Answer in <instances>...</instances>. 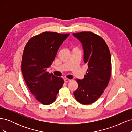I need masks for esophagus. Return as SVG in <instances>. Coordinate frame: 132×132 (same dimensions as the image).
<instances>
[{"label": "esophagus", "instance_id": "obj_1", "mask_svg": "<svg viewBox=\"0 0 132 132\" xmlns=\"http://www.w3.org/2000/svg\"><path fill=\"white\" fill-rule=\"evenodd\" d=\"M64 81L65 82H68L69 81H70L71 80L69 79H67V78H65L64 79Z\"/></svg>", "mask_w": 132, "mask_h": 132}]
</instances>
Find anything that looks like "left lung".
Masks as SVG:
<instances>
[{
	"label": "left lung",
	"instance_id": "left-lung-1",
	"mask_svg": "<svg viewBox=\"0 0 132 132\" xmlns=\"http://www.w3.org/2000/svg\"><path fill=\"white\" fill-rule=\"evenodd\" d=\"M73 35L81 42L84 62L88 65L84 79H75L78 87L74 95L80 103L89 105L101 96L109 84L111 75L110 52L104 39L92 32Z\"/></svg>",
	"mask_w": 132,
	"mask_h": 132
}]
</instances>
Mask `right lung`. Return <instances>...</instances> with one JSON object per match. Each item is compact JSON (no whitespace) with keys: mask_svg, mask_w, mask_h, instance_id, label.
I'll use <instances>...</instances> for the list:
<instances>
[{"mask_svg":"<svg viewBox=\"0 0 132 132\" xmlns=\"http://www.w3.org/2000/svg\"><path fill=\"white\" fill-rule=\"evenodd\" d=\"M69 34L44 32L31 38L24 48L21 71L31 93L42 104L56 99L64 80L47 71L56 56L59 47Z\"/></svg>","mask_w":132,"mask_h":132,"instance_id":"right-lung-1","label":"right lung"}]
</instances>
